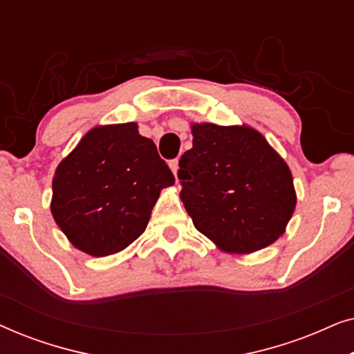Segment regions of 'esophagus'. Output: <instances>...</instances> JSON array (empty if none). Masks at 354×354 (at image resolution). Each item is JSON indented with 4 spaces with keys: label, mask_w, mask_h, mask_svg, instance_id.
Listing matches in <instances>:
<instances>
[{
    "label": "esophagus",
    "mask_w": 354,
    "mask_h": 354,
    "mask_svg": "<svg viewBox=\"0 0 354 354\" xmlns=\"http://www.w3.org/2000/svg\"><path fill=\"white\" fill-rule=\"evenodd\" d=\"M169 167L172 169L174 176L177 177V169H178V161H177V159H171V161H169Z\"/></svg>",
    "instance_id": "34e87169"
}]
</instances>
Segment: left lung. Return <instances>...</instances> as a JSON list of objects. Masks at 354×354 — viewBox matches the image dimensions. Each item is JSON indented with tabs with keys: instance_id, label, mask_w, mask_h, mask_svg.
Instances as JSON below:
<instances>
[{
	"instance_id": "8db88e82",
	"label": "left lung",
	"mask_w": 354,
	"mask_h": 354,
	"mask_svg": "<svg viewBox=\"0 0 354 354\" xmlns=\"http://www.w3.org/2000/svg\"><path fill=\"white\" fill-rule=\"evenodd\" d=\"M192 132L177 176L196 229L230 253L274 243L297 205L283 159L250 127L195 124Z\"/></svg>"
}]
</instances>
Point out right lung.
<instances>
[{
  "instance_id": "right-lung-1",
  "label": "right lung",
  "mask_w": 354,
  "mask_h": 354,
  "mask_svg": "<svg viewBox=\"0 0 354 354\" xmlns=\"http://www.w3.org/2000/svg\"><path fill=\"white\" fill-rule=\"evenodd\" d=\"M174 182L137 124L98 127L57 166L51 212L75 248L108 256L143 234L159 193Z\"/></svg>"
}]
</instances>
